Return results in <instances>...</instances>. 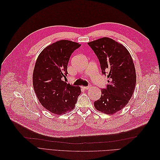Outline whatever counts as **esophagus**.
I'll list each match as a JSON object with an SVG mask.
<instances>
[{"label":"esophagus","mask_w":160,"mask_h":160,"mask_svg":"<svg viewBox=\"0 0 160 160\" xmlns=\"http://www.w3.org/2000/svg\"><path fill=\"white\" fill-rule=\"evenodd\" d=\"M81 88H83V89H89L91 88V85H89V86H82Z\"/></svg>","instance_id":"esophagus-1"}]
</instances>
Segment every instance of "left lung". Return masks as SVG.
I'll return each mask as SVG.
<instances>
[{
  "instance_id": "1",
  "label": "left lung",
  "mask_w": 160,
  "mask_h": 160,
  "mask_svg": "<svg viewBox=\"0 0 160 160\" xmlns=\"http://www.w3.org/2000/svg\"><path fill=\"white\" fill-rule=\"evenodd\" d=\"M99 59L102 73L108 75L107 88L95 101L97 110L112 115L125 107L134 92L136 73L132 57L122 44L109 37L88 42Z\"/></svg>"
}]
</instances>
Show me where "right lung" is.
I'll return each mask as SVG.
<instances>
[{"label": "right lung", "instance_id": "right-lung-1", "mask_svg": "<svg viewBox=\"0 0 160 160\" xmlns=\"http://www.w3.org/2000/svg\"><path fill=\"white\" fill-rule=\"evenodd\" d=\"M80 46L71 41H58L46 47L37 57L32 74L34 90L41 104L52 113L62 115L73 109L81 93L80 87L62 81L68 74L72 52Z\"/></svg>", "mask_w": 160, "mask_h": 160}]
</instances>
